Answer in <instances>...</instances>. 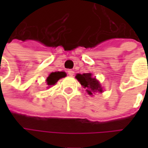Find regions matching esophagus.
<instances>
[{"mask_svg":"<svg viewBox=\"0 0 148 148\" xmlns=\"http://www.w3.org/2000/svg\"><path fill=\"white\" fill-rule=\"evenodd\" d=\"M74 71H72V70H68V71H67V74L69 75V76H71V77H72L73 75H74Z\"/></svg>","mask_w":148,"mask_h":148,"instance_id":"1","label":"esophagus"}]
</instances>
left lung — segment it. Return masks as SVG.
I'll use <instances>...</instances> for the list:
<instances>
[{
  "mask_svg": "<svg viewBox=\"0 0 148 148\" xmlns=\"http://www.w3.org/2000/svg\"><path fill=\"white\" fill-rule=\"evenodd\" d=\"M76 78L84 88H86V91L90 95H93V93L95 92H103V89L101 87L100 83L98 80L92 77L91 73L77 74Z\"/></svg>",
  "mask_w": 148,
  "mask_h": 148,
  "instance_id": "left-lung-1",
  "label": "left lung"
}]
</instances>
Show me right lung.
<instances>
[{
    "mask_svg": "<svg viewBox=\"0 0 148 148\" xmlns=\"http://www.w3.org/2000/svg\"><path fill=\"white\" fill-rule=\"evenodd\" d=\"M66 76V72L64 71H56V72H52V73H50V75H49L48 78H47V80H46V82H47V84H48V86H53L55 85L57 82L61 79V78H62V77H65Z\"/></svg>",
    "mask_w": 148,
    "mask_h": 148,
    "instance_id": "right-lung-1",
    "label": "right lung"
}]
</instances>
